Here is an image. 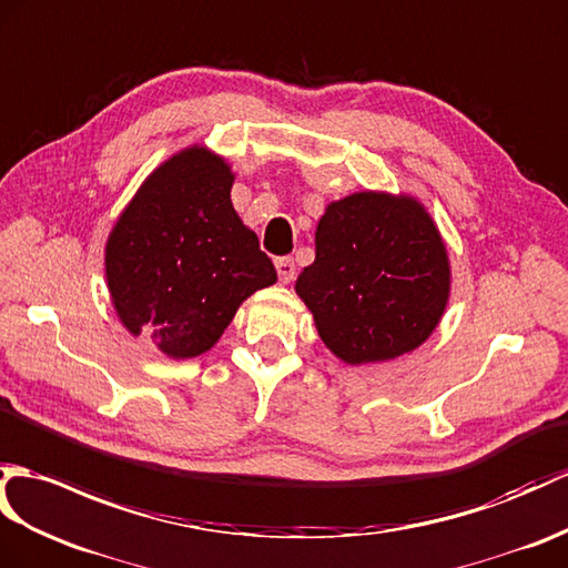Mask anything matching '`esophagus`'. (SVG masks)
I'll list each match as a JSON object with an SVG mask.
<instances>
[{
	"label": "esophagus",
	"mask_w": 568,
	"mask_h": 568,
	"mask_svg": "<svg viewBox=\"0 0 568 568\" xmlns=\"http://www.w3.org/2000/svg\"><path fill=\"white\" fill-rule=\"evenodd\" d=\"M275 271H278L281 283H290L295 278V261L290 256H281L275 258Z\"/></svg>",
	"instance_id": "obj_1"
}]
</instances>
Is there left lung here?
Here are the masks:
<instances>
[{"mask_svg":"<svg viewBox=\"0 0 568 568\" xmlns=\"http://www.w3.org/2000/svg\"><path fill=\"white\" fill-rule=\"evenodd\" d=\"M314 263L295 293L324 346L348 365L399 358L426 344L450 300L438 224L408 193L358 191L326 205Z\"/></svg>","mask_w":568,"mask_h":568,"instance_id":"8db88e82","label":"left lung"}]
</instances>
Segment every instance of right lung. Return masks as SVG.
Segmentation results:
<instances>
[{
  "label": "right lung",
  "instance_id": "add662e5",
  "mask_svg": "<svg viewBox=\"0 0 568 568\" xmlns=\"http://www.w3.org/2000/svg\"><path fill=\"white\" fill-rule=\"evenodd\" d=\"M234 171L191 144L142 181L105 240L113 310L166 358L213 348L246 297L278 281L258 236L232 205Z\"/></svg>",
  "mask_w": 568,
  "mask_h": 568
}]
</instances>
